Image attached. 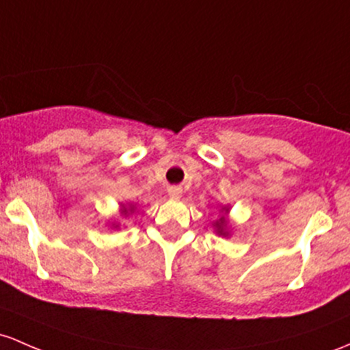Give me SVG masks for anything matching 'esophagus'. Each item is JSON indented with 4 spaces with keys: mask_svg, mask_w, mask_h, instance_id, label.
Listing matches in <instances>:
<instances>
[{
    "mask_svg": "<svg viewBox=\"0 0 350 350\" xmlns=\"http://www.w3.org/2000/svg\"><path fill=\"white\" fill-rule=\"evenodd\" d=\"M167 193H169V196H171V198H181V194H183V189L179 186H171L167 189Z\"/></svg>",
    "mask_w": 350,
    "mask_h": 350,
    "instance_id": "34e87169",
    "label": "esophagus"
}]
</instances>
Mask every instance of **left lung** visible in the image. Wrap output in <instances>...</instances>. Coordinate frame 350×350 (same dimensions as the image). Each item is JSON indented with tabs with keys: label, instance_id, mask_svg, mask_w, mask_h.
Wrapping results in <instances>:
<instances>
[{
	"label": "left lung",
	"instance_id": "obj_1",
	"mask_svg": "<svg viewBox=\"0 0 350 350\" xmlns=\"http://www.w3.org/2000/svg\"><path fill=\"white\" fill-rule=\"evenodd\" d=\"M222 209L226 211V213H228V207H222ZM214 228H216V231H217V234L219 236H228V221H226L224 219V216H222L221 219H219V221H216L214 222Z\"/></svg>",
	"mask_w": 350,
	"mask_h": 350
}]
</instances>
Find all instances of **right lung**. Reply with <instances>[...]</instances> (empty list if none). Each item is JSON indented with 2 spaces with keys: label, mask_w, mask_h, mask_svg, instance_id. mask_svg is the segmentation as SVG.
Returning a JSON list of instances; mask_svg holds the SVG:
<instances>
[{
  "label": "right lung",
  "mask_w": 350,
  "mask_h": 350,
  "mask_svg": "<svg viewBox=\"0 0 350 350\" xmlns=\"http://www.w3.org/2000/svg\"><path fill=\"white\" fill-rule=\"evenodd\" d=\"M129 211H133V207H129V209H126V207H122V214H128Z\"/></svg>",
  "instance_id": "add662e5"
}]
</instances>
